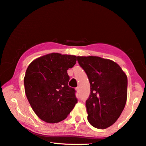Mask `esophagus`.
Returning <instances> with one entry per match:
<instances>
[{
	"label": "esophagus",
	"mask_w": 146,
	"mask_h": 146,
	"mask_svg": "<svg viewBox=\"0 0 146 146\" xmlns=\"http://www.w3.org/2000/svg\"><path fill=\"white\" fill-rule=\"evenodd\" d=\"M75 90H76V91H77V93H79V92H80V90H79V88H78V87L76 88Z\"/></svg>",
	"instance_id": "1"
}]
</instances>
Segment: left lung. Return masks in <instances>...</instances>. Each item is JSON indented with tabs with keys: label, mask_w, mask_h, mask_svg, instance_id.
I'll return each mask as SVG.
<instances>
[{
	"label": "left lung",
	"mask_w": 146,
	"mask_h": 146,
	"mask_svg": "<svg viewBox=\"0 0 146 146\" xmlns=\"http://www.w3.org/2000/svg\"><path fill=\"white\" fill-rule=\"evenodd\" d=\"M87 74L90 95L86 101L88 120L98 129H106L119 118L127 98V77L118 64L99 56H77Z\"/></svg>",
	"instance_id": "obj_1"
}]
</instances>
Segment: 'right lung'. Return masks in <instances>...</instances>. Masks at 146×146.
Masks as SVG:
<instances>
[{"instance_id":"add662e5","label":"right lung","mask_w":146,"mask_h":146,"mask_svg":"<svg viewBox=\"0 0 146 146\" xmlns=\"http://www.w3.org/2000/svg\"><path fill=\"white\" fill-rule=\"evenodd\" d=\"M77 56L53 52L32 61L24 77L25 91L32 110L43 121L56 123L68 117L77 99L68 86L67 73Z\"/></svg>"}]
</instances>
